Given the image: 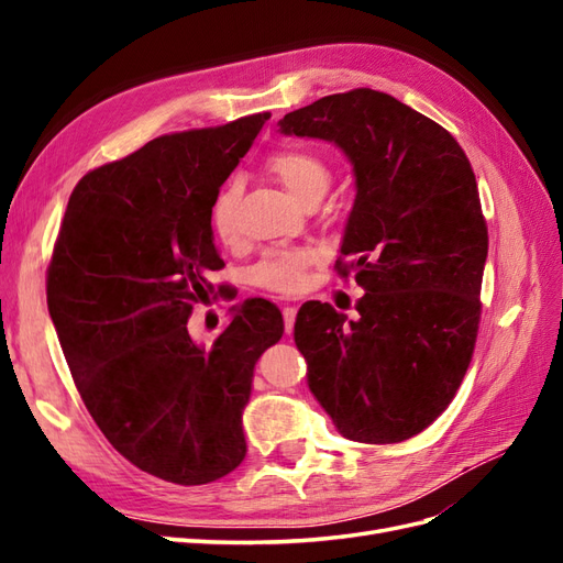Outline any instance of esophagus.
Returning <instances> with one entry per match:
<instances>
[{
    "label": "esophagus",
    "instance_id": "esophagus-1",
    "mask_svg": "<svg viewBox=\"0 0 563 563\" xmlns=\"http://www.w3.org/2000/svg\"><path fill=\"white\" fill-rule=\"evenodd\" d=\"M282 312H284V327H286L288 333H291V331H294V323H296L298 308H296V305H286V308H284Z\"/></svg>",
    "mask_w": 563,
    "mask_h": 563
}]
</instances>
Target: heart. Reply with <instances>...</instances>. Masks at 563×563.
Listing matches in <instances>:
<instances>
[{
  "label": "heart",
  "instance_id": "obj_1",
  "mask_svg": "<svg viewBox=\"0 0 563 563\" xmlns=\"http://www.w3.org/2000/svg\"><path fill=\"white\" fill-rule=\"evenodd\" d=\"M267 172L275 176L298 201L323 197L331 183V168L314 150L284 147L267 159ZM240 180H230L213 199L211 228L220 240H234L240 230ZM314 265V253L308 249H275L255 265L253 279L258 286L277 294H298L308 284V269Z\"/></svg>",
  "mask_w": 563,
  "mask_h": 563
}]
</instances>
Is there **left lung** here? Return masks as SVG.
Here are the masks:
<instances>
[{
	"label": "left lung",
	"mask_w": 563,
	"mask_h": 563,
	"mask_svg": "<svg viewBox=\"0 0 563 563\" xmlns=\"http://www.w3.org/2000/svg\"><path fill=\"white\" fill-rule=\"evenodd\" d=\"M279 126L335 143L356 178L335 269L366 294L356 319L300 308L310 389L343 437L399 444L446 411L479 331L488 228L470 159L444 126L373 89L323 96Z\"/></svg>",
	"instance_id": "obj_1"
}]
</instances>
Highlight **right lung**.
Segmentation results:
<instances>
[{"mask_svg":"<svg viewBox=\"0 0 563 563\" xmlns=\"http://www.w3.org/2000/svg\"><path fill=\"white\" fill-rule=\"evenodd\" d=\"M269 112L159 135L84 176L46 269L48 314L84 406L131 465L180 486L246 457L244 408L284 317L244 300L211 347L187 333L223 269L211 207Z\"/></svg>","mask_w":563,"mask_h":563,"instance_id":"1","label":"right lung"}]
</instances>
